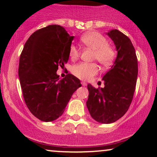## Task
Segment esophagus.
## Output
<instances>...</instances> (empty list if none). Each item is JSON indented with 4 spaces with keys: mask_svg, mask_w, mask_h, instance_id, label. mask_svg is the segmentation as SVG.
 Listing matches in <instances>:
<instances>
[{
    "mask_svg": "<svg viewBox=\"0 0 157 157\" xmlns=\"http://www.w3.org/2000/svg\"><path fill=\"white\" fill-rule=\"evenodd\" d=\"M81 84H82L83 86H86V85H87V83H86V82H81Z\"/></svg>",
    "mask_w": 157,
    "mask_h": 157,
    "instance_id": "34e87169",
    "label": "esophagus"
}]
</instances>
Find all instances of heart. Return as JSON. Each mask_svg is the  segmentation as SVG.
Wrapping results in <instances>:
<instances>
[{"label": "heart", "mask_w": 157, "mask_h": 157, "mask_svg": "<svg viewBox=\"0 0 157 157\" xmlns=\"http://www.w3.org/2000/svg\"><path fill=\"white\" fill-rule=\"evenodd\" d=\"M80 41L86 47L94 50L93 60H97L102 66H109L112 63L115 57L113 48L108 44L107 40L103 35L97 32H90L85 34ZM80 51L75 45L69 48V56L71 59L79 57ZM98 66L96 63H80L75 65L71 68V72L75 76L83 80H90L98 72Z\"/></svg>", "instance_id": "obj_1"}]
</instances>
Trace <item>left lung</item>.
<instances>
[{
    "label": "left lung",
    "instance_id": "8db88e82",
    "mask_svg": "<svg viewBox=\"0 0 157 157\" xmlns=\"http://www.w3.org/2000/svg\"><path fill=\"white\" fill-rule=\"evenodd\" d=\"M114 43L117 56L113 66L102 77L104 88L95 89L88 84L86 102L91 117L109 124L121 118L129 109L138 75L137 57L131 40L117 29L107 33Z\"/></svg>",
    "mask_w": 157,
    "mask_h": 157
}]
</instances>
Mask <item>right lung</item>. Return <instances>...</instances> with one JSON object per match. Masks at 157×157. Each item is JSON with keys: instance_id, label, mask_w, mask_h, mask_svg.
<instances>
[{"instance_id": "add662e5", "label": "right lung", "mask_w": 157, "mask_h": 157, "mask_svg": "<svg viewBox=\"0 0 157 157\" xmlns=\"http://www.w3.org/2000/svg\"><path fill=\"white\" fill-rule=\"evenodd\" d=\"M74 36L63 27L49 25L29 37L20 57L18 75L23 96L34 116L44 122L60 117L80 81L71 74L62 80L57 75L58 66L69 58Z\"/></svg>"}]
</instances>
